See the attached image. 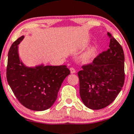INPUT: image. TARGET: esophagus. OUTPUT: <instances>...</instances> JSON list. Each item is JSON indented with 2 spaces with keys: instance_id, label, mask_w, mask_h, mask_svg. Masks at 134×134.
<instances>
[{
  "instance_id": "1",
  "label": "esophagus",
  "mask_w": 134,
  "mask_h": 134,
  "mask_svg": "<svg viewBox=\"0 0 134 134\" xmlns=\"http://www.w3.org/2000/svg\"><path fill=\"white\" fill-rule=\"evenodd\" d=\"M70 70L71 74H75V73L76 72V70L74 68H72V67L70 68Z\"/></svg>"
}]
</instances>
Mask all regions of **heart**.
<instances>
[{
	"label": "heart",
	"instance_id": "1",
	"mask_svg": "<svg viewBox=\"0 0 134 134\" xmlns=\"http://www.w3.org/2000/svg\"><path fill=\"white\" fill-rule=\"evenodd\" d=\"M94 52H95V49L93 47L90 48L88 50H87L85 53L82 55L81 59L83 62H89L92 60L93 57L94 55Z\"/></svg>",
	"mask_w": 134,
	"mask_h": 134
}]
</instances>
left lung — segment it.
<instances>
[{"instance_id": "8db88e82", "label": "left lung", "mask_w": 134, "mask_h": 134, "mask_svg": "<svg viewBox=\"0 0 134 134\" xmlns=\"http://www.w3.org/2000/svg\"><path fill=\"white\" fill-rule=\"evenodd\" d=\"M107 35L110 38L109 48L78 72L81 99L87 108L94 110L112 103L124 83L122 47L111 33Z\"/></svg>"}]
</instances>
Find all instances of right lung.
I'll list each match as a JSON object with an SVG mask.
<instances>
[{"mask_svg":"<svg viewBox=\"0 0 134 134\" xmlns=\"http://www.w3.org/2000/svg\"><path fill=\"white\" fill-rule=\"evenodd\" d=\"M23 38L22 36L15 41L8 51L7 79L23 106L33 111H44L54 103L70 71L66 65L26 67L20 61L18 52V45Z\"/></svg>","mask_w":134,"mask_h":134,"instance_id":"obj_1","label":"right lung"}]
</instances>
